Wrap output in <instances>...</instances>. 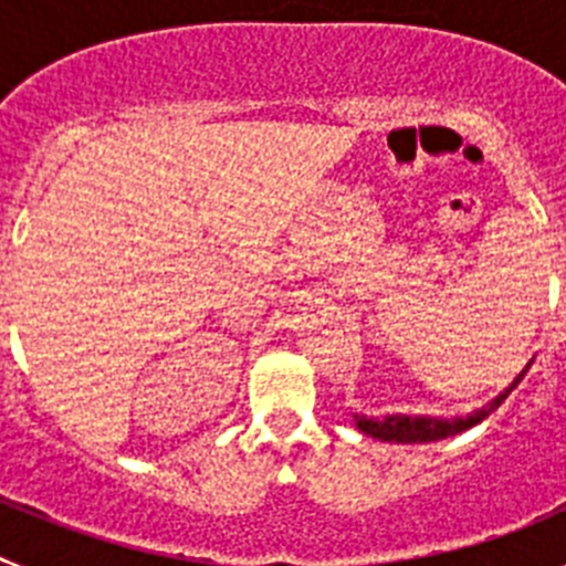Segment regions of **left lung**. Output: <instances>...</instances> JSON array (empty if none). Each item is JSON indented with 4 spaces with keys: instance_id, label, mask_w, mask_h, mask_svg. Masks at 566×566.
Here are the masks:
<instances>
[{
    "instance_id": "obj_1",
    "label": "left lung",
    "mask_w": 566,
    "mask_h": 566,
    "mask_svg": "<svg viewBox=\"0 0 566 566\" xmlns=\"http://www.w3.org/2000/svg\"><path fill=\"white\" fill-rule=\"evenodd\" d=\"M530 365L533 359L527 363L522 374H518L510 388H504L493 402H488L484 408L479 411L468 413V417H453V419H437V417H385V419H368L365 413H354V424L359 428V433L365 437L379 439V442H394V444H428V442H439V439H451L459 437V433L470 431V428H476L479 422L490 417V413L496 411L499 405L513 394L518 382L524 379V374L530 371Z\"/></svg>"
}]
</instances>
